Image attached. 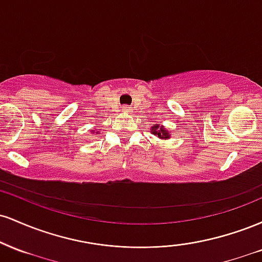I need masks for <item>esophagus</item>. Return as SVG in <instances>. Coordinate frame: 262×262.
<instances>
[{
    "label": "esophagus",
    "mask_w": 262,
    "mask_h": 262,
    "mask_svg": "<svg viewBox=\"0 0 262 262\" xmlns=\"http://www.w3.org/2000/svg\"><path fill=\"white\" fill-rule=\"evenodd\" d=\"M122 111H123V112H129V111H130V107H128V106H123L122 107Z\"/></svg>",
    "instance_id": "34e87169"
}]
</instances>
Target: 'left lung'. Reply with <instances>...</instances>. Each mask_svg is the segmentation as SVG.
<instances>
[{
	"label": "left lung",
	"instance_id": "8db88e82",
	"mask_svg": "<svg viewBox=\"0 0 262 262\" xmlns=\"http://www.w3.org/2000/svg\"><path fill=\"white\" fill-rule=\"evenodd\" d=\"M151 133L156 135L158 138H160V139H170V132L167 130V129L164 128V125H160V124H154L151 127Z\"/></svg>",
	"mask_w": 262,
	"mask_h": 262
}]
</instances>
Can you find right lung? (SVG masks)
Returning a JSON list of instances; mask_svg holds the SVG:
<instances>
[{
  "label": "right lung",
  "mask_w": 262,
  "mask_h": 262,
  "mask_svg": "<svg viewBox=\"0 0 262 262\" xmlns=\"http://www.w3.org/2000/svg\"><path fill=\"white\" fill-rule=\"evenodd\" d=\"M91 132H92V133H93V129H91ZM95 133H96V134H98V130H96Z\"/></svg>",
  "instance_id": "1"
}]
</instances>
